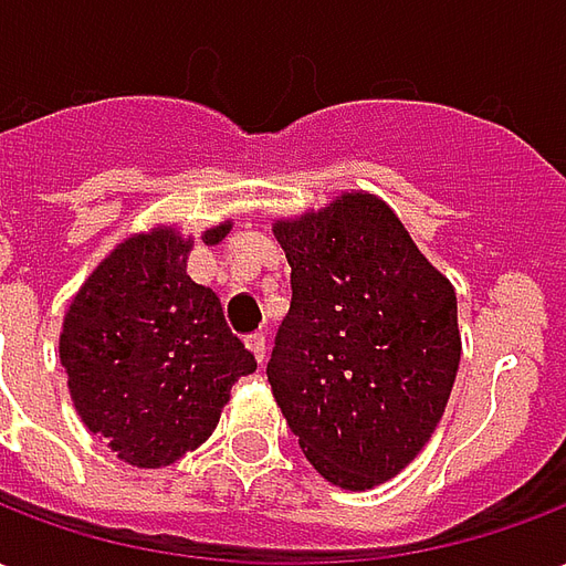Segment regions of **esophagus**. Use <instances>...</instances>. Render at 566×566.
I'll return each mask as SVG.
<instances>
[{
	"instance_id": "1",
	"label": "esophagus",
	"mask_w": 566,
	"mask_h": 566,
	"mask_svg": "<svg viewBox=\"0 0 566 566\" xmlns=\"http://www.w3.org/2000/svg\"><path fill=\"white\" fill-rule=\"evenodd\" d=\"M245 343L248 348H251V355L258 357V364H263V360H266V336H263V333H251Z\"/></svg>"
}]
</instances>
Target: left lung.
Instances as JSON below:
<instances>
[{"instance_id":"1","label":"left lung","mask_w":566,"mask_h":566,"mask_svg":"<svg viewBox=\"0 0 566 566\" xmlns=\"http://www.w3.org/2000/svg\"><path fill=\"white\" fill-rule=\"evenodd\" d=\"M291 308L266 379L327 482L367 491L424 449L461 364L458 296L373 193L279 221Z\"/></svg>"}]
</instances>
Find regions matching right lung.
Instances as JSON below:
<instances>
[{"label": "right lung", "mask_w": 566, "mask_h": 566, "mask_svg": "<svg viewBox=\"0 0 566 566\" xmlns=\"http://www.w3.org/2000/svg\"><path fill=\"white\" fill-rule=\"evenodd\" d=\"M230 227H211L202 242L218 245ZM190 248L175 227L124 239L81 284L60 333L81 421L142 470L202 446L230 388L258 369L218 294L187 275Z\"/></svg>", "instance_id": "obj_1"}]
</instances>
